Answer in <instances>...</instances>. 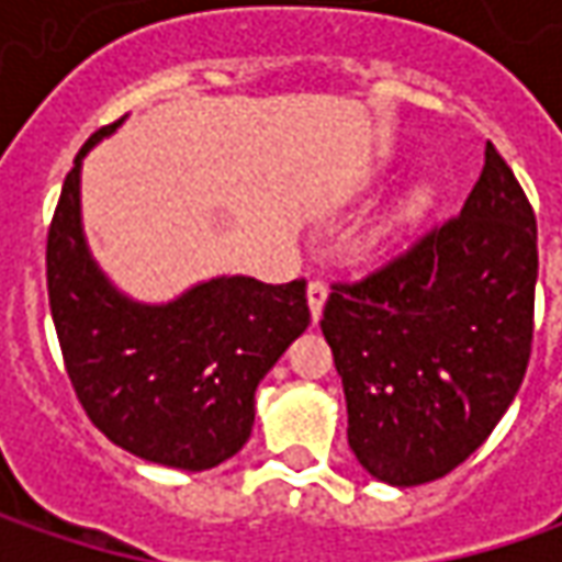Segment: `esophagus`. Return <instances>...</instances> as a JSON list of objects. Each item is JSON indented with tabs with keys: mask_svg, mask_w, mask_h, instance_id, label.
Here are the masks:
<instances>
[{
	"mask_svg": "<svg viewBox=\"0 0 562 562\" xmlns=\"http://www.w3.org/2000/svg\"><path fill=\"white\" fill-rule=\"evenodd\" d=\"M325 296H328V284H325V281H318V278H313V281H310V288H306V300H310V313H313V322H318V315H322Z\"/></svg>",
	"mask_w": 562,
	"mask_h": 562,
	"instance_id": "1",
	"label": "esophagus"
}]
</instances>
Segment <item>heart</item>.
<instances>
[{"mask_svg": "<svg viewBox=\"0 0 562 562\" xmlns=\"http://www.w3.org/2000/svg\"><path fill=\"white\" fill-rule=\"evenodd\" d=\"M425 203H428V196H425V193H413V196L406 200V205L400 209L397 222H409V218H416L422 209H425Z\"/></svg>", "mask_w": 562, "mask_h": 562, "instance_id": "1", "label": "heart"}]
</instances>
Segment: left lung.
Returning a JSON list of instances; mask_svg holds the SVG:
<instances>
[{
	"label": "left lung",
	"instance_id": "1",
	"mask_svg": "<svg viewBox=\"0 0 562 562\" xmlns=\"http://www.w3.org/2000/svg\"><path fill=\"white\" fill-rule=\"evenodd\" d=\"M538 225L487 143L463 209L357 281H335L322 335L347 397V441L369 475L435 482L469 460L531 357Z\"/></svg>",
	"mask_w": 562,
	"mask_h": 562
}]
</instances>
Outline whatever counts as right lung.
<instances>
[{
  "label": "right lung",
  "mask_w": 562,
  "mask_h": 562,
  "mask_svg": "<svg viewBox=\"0 0 562 562\" xmlns=\"http://www.w3.org/2000/svg\"><path fill=\"white\" fill-rule=\"evenodd\" d=\"M77 153L46 237L55 335L83 413L112 443L159 465L203 472L252 431L256 387L310 325L306 281L215 278L168 306H137L109 288L80 234Z\"/></svg>",
  "instance_id": "obj_1"
}]
</instances>
